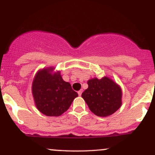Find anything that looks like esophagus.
Here are the masks:
<instances>
[{"label": "esophagus", "instance_id": "obj_1", "mask_svg": "<svg viewBox=\"0 0 155 155\" xmlns=\"http://www.w3.org/2000/svg\"><path fill=\"white\" fill-rule=\"evenodd\" d=\"M81 93H82V90H79V91H78V95H79V96L81 95Z\"/></svg>", "mask_w": 155, "mask_h": 155}]
</instances>
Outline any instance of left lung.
<instances>
[{"mask_svg":"<svg viewBox=\"0 0 155 155\" xmlns=\"http://www.w3.org/2000/svg\"><path fill=\"white\" fill-rule=\"evenodd\" d=\"M88 88L81 97L92 113L98 117L113 114L122 104V90L114 81L108 77L97 78L88 81Z\"/></svg>","mask_w":155,"mask_h":155,"instance_id":"obj_1","label":"left lung"}]
</instances>
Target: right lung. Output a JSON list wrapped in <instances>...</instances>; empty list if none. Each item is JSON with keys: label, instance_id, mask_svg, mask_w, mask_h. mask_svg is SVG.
Segmentation results:
<instances>
[{"label": "right lung", "instance_id": "obj_1", "mask_svg": "<svg viewBox=\"0 0 155 155\" xmlns=\"http://www.w3.org/2000/svg\"><path fill=\"white\" fill-rule=\"evenodd\" d=\"M53 68H46L35 76L32 92L38 109L49 117H58L66 111L78 96L70 83L63 81L60 73L51 74Z\"/></svg>", "mask_w": 155, "mask_h": 155}]
</instances>
